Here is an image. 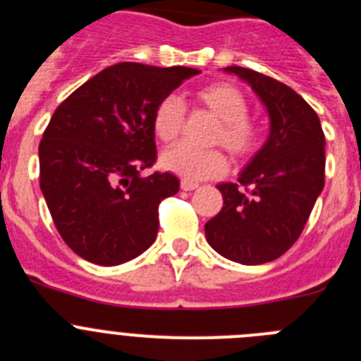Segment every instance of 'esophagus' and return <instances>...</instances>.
I'll return each mask as SVG.
<instances>
[{
    "label": "esophagus",
    "instance_id": "esophagus-1",
    "mask_svg": "<svg viewBox=\"0 0 361 361\" xmlns=\"http://www.w3.org/2000/svg\"><path fill=\"white\" fill-rule=\"evenodd\" d=\"M180 188H183L184 191H193L199 188V184L193 183V180H186V178H184V180H180Z\"/></svg>",
    "mask_w": 361,
    "mask_h": 361
}]
</instances>
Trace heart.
<instances>
[{"label":"heart","mask_w":361,"mask_h":361,"mask_svg":"<svg viewBox=\"0 0 361 361\" xmlns=\"http://www.w3.org/2000/svg\"><path fill=\"white\" fill-rule=\"evenodd\" d=\"M193 101L219 119L213 130L212 142L222 145L235 159L251 157L260 146V128L247 117L250 104L237 86L229 82H212L193 94ZM186 108L175 95L161 99L153 110L152 128L162 142H171L180 135ZM166 171L186 180H204L226 173L228 161L220 149H197L188 145H177L166 149L161 157Z\"/></svg>","instance_id":"1"}]
</instances>
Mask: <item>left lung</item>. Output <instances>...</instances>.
Listing matches in <instances>:
<instances>
[{
    "instance_id": "1",
    "label": "left lung",
    "mask_w": 361,
    "mask_h": 361,
    "mask_svg": "<svg viewBox=\"0 0 361 361\" xmlns=\"http://www.w3.org/2000/svg\"><path fill=\"white\" fill-rule=\"evenodd\" d=\"M224 70L262 101L269 135L240 171L238 184L216 186L224 206L204 231L219 255L258 266L282 257L298 240L324 190L325 137L317 111L288 85L242 66Z\"/></svg>"
}]
</instances>
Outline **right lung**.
<instances>
[{
	"instance_id": "1",
	"label": "right lung",
	"mask_w": 361,
	"mask_h": 361,
	"mask_svg": "<svg viewBox=\"0 0 361 361\" xmlns=\"http://www.w3.org/2000/svg\"><path fill=\"white\" fill-rule=\"evenodd\" d=\"M188 66L117 63L81 85L54 111L39 142V186L73 253L119 266L155 242L159 204L178 191L173 173L142 177L157 159L153 110Z\"/></svg>"
}]
</instances>
